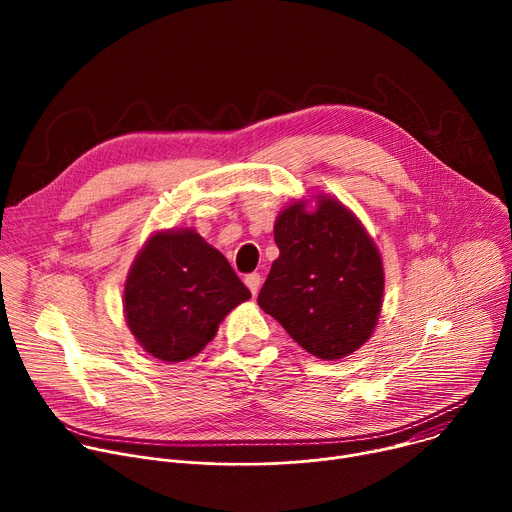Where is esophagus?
Listing matches in <instances>:
<instances>
[{"instance_id":"34e87169","label":"esophagus","mask_w":512,"mask_h":512,"mask_svg":"<svg viewBox=\"0 0 512 512\" xmlns=\"http://www.w3.org/2000/svg\"><path fill=\"white\" fill-rule=\"evenodd\" d=\"M245 283H247L251 294L257 296V294H259V287H261V275H259V273H249V275L245 277Z\"/></svg>"}]
</instances>
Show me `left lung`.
<instances>
[{
	"label": "left lung",
	"instance_id": "8db88e82",
	"mask_svg": "<svg viewBox=\"0 0 512 512\" xmlns=\"http://www.w3.org/2000/svg\"><path fill=\"white\" fill-rule=\"evenodd\" d=\"M279 257L259 306L304 350L342 358L367 342L383 304V263L373 239L334 198L285 208L273 229Z\"/></svg>",
	"mask_w": 512,
	"mask_h": 512
}]
</instances>
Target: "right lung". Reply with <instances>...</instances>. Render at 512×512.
<instances>
[{
  "mask_svg": "<svg viewBox=\"0 0 512 512\" xmlns=\"http://www.w3.org/2000/svg\"><path fill=\"white\" fill-rule=\"evenodd\" d=\"M249 298L223 253L194 231H170L154 235L131 265L125 318L145 352L180 362L198 354Z\"/></svg>",
  "mask_w": 512,
  "mask_h": 512,
  "instance_id": "1",
  "label": "right lung"
}]
</instances>
